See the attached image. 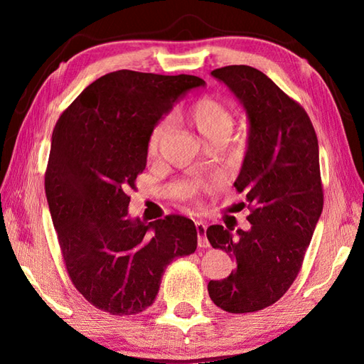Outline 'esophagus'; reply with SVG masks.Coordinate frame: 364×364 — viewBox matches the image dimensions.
I'll list each match as a JSON object with an SVG mask.
<instances>
[{"mask_svg":"<svg viewBox=\"0 0 364 364\" xmlns=\"http://www.w3.org/2000/svg\"><path fill=\"white\" fill-rule=\"evenodd\" d=\"M196 230H197V242L198 247H210V242L206 239V225L203 222H196Z\"/></svg>","mask_w":364,"mask_h":364,"instance_id":"34e87169","label":"esophagus"}]
</instances>
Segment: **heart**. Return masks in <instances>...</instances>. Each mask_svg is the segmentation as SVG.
Segmentation results:
<instances>
[{
  "instance_id": "heart-1",
  "label": "heart",
  "mask_w": 364,
  "mask_h": 364,
  "mask_svg": "<svg viewBox=\"0 0 364 364\" xmlns=\"http://www.w3.org/2000/svg\"><path fill=\"white\" fill-rule=\"evenodd\" d=\"M191 120L194 123L196 129L202 134L208 142L228 139L231 131L235 128L236 117L231 106L215 97H202L191 106ZM173 127V119L167 117L161 119L150 131L149 141H146V153L154 156L158 153L161 142L170 133Z\"/></svg>"
}]
</instances>
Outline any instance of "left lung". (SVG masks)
<instances>
[{
    "mask_svg": "<svg viewBox=\"0 0 364 364\" xmlns=\"http://www.w3.org/2000/svg\"><path fill=\"white\" fill-rule=\"evenodd\" d=\"M211 75L249 115V146L235 188L249 203L252 227L206 230L210 244L236 264L227 278L208 283V292L223 311L253 313L289 289L321 218L318 136L304 107L257 68L227 65Z\"/></svg>",
    "mask_w": 364,
    "mask_h": 364,
    "instance_id": "1",
    "label": "left lung"
}]
</instances>
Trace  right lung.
Returning a JSON list of instances; mask_svg holds the SVG:
<instances>
[{"label":"right lung","mask_w":364,"mask_h":364,"mask_svg":"<svg viewBox=\"0 0 364 364\" xmlns=\"http://www.w3.org/2000/svg\"><path fill=\"white\" fill-rule=\"evenodd\" d=\"M203 84L192 75L117 70L84 89L54 127L45 194L68 277L98 310L142 313L166 267L197 249L194 222L131 219L128 192L146 166L151 128Z\"/></svg>","instance_id":"1"}]
</instances>
